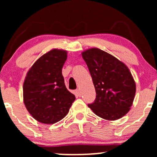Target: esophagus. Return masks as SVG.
Returning <instances> with one entry per match:
<instances>
[{
	"mask_svg": "<svg viewBox=\"0 0 157 157\" xmlns=\"http://www.w3.org/2000/svg\"><path fill=\"white\" fill-rule=\"evenodd\" d=\"M75 93L77 94V96H79V97L80 96V90H79V89H76V90H75Z\"/></svg>",
	"mask_w": 157,
	"mask_h": 157,
	"instance_id": "esophagus-1",
	"label": "esophagus"
}]
</instances>
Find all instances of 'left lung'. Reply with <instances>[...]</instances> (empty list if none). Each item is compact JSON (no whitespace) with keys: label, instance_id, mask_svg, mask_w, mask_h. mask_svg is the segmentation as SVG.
I'll list each match as a JSON object with an SVG mask.
<instances>
[{"label":"left lung","instance_id":"left-lung-1","mask_svg":"<svg viewBox=\"0 0 157 157\" xmlns=\"http://www.w3.org/2000/svg\"><path fill=\"white\" fill-rule=\"evenodd\" d=\"M82 56L96 91V99L89 107L105 120L122 117L130 110L136 93L129 69L116 57L97 48L86 50Z\"/></svg>","mask_w":157,"mask_h":157}]
</instances>
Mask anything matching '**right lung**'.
<instances>
[{
	"label": "right lung",
	"instance_id": "right-lung-1",
	"mask_svg": "<svg viewBox=\"0 0 157 157\" xmlns=\"http://www.w3.org/2000/svg\"><path fill=\"white\" fill-rule=\"evenodd\" d=\"M66 51L52 49L34 63L23 83V101L40 122L53 124L66 117L75 96L65 86L62 68Z\"/></svg>",
	"mask_w": 157,
	"mask_h": 157
}]
</instances>
